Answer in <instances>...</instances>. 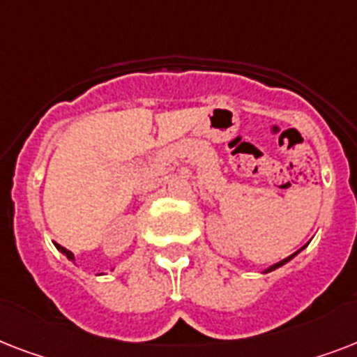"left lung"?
I'll return each instance as SVG.
<instances>
[{
	"label": "left lung",
	"instance_id": "obj_1",
	"mask_svg": "<svg viewBox=\"0 0 357 357\" xmlns=\"http://www.w3.org/2000/svg\"><path fill=\"white\" fill-rule=\"evenodd\" d=\"M298 252H300V250H298ZM298 252H294V254H293V255H289V257H285V259H282V261H280V263H276V265H272V266H268V268H266V271H265V272H272V271H276L278 266H282V265H285V263H287V261H291V259H293L294 255L298 254Z\"/></svg>",
	"mask_w": 357,
	"mask_h": 357
}]
</instances>
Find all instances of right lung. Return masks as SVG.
Masks as SVG:
<instances>
[{
  "mask_svg": "<svg viewBox=\"0 0 357 357\" xmlns=\"http://www.w3.org/2000/svg\"><path fill=\"white\" fill-rule=\"evenodd\" d=\"M57 250H61V252H63V254L66 255V257H68L70 261H74V254H72L70 250H66V248H64V246H61V244H57Z\"/></svg>",
  "mask_w": 357,
  "mask_h": 357,
  "instance_id": "right-lung-1",
  "label": "right lung"
}]
</instances>
